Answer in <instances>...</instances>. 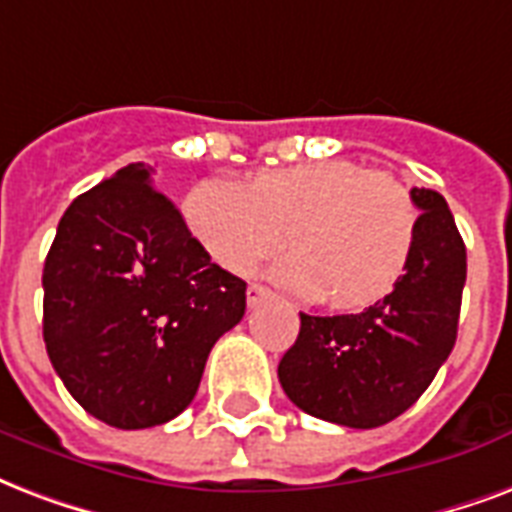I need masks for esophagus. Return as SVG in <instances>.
<instances>
[{
	"instance_id": "obj_1",
	"label": "esophagus",
	"mask_w": 512,
	"mask_h": 512,
	"mask_svg": "<svg viewBox=\"0 0 512 512\" xmlns=\"http://www.w3.org/2000/svg\"><path fill=\"white\" fill-rule=\"evenodd\" d=\"M268 295H271V290H268V287H263V284H249V290H247L249 308L260 306V303H263V300L268 298Z\"/></svg>"
}]
</instances>
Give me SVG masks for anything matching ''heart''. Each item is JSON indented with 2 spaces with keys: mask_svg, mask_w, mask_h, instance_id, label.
Instances as JSON below:
<instances>
[{
  "mask_svg": "<svg viewBox=\"0 0 512 512\" xmlns=\"http://www.w3.org/2000/svg\"><path fill=\"white\" fill-rule=\"evenodd\" d=\"M187 222L214 263L249 273L290 244L287 287L335 308H365L403 279L419 233L408 187L351 161H308L260 171L252 187L209 179L187 198Z\"/></svg>",
  "mask_w": 512,
  "mask_h": 512,
  "instance_id": "heart-1",
  "label": "heart"
}]
</instances>
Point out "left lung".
<instances>
[{
	"label": "left lung",
	"instance_id": "obj_1",
	"mask_svg": "<svg viewBox=\"0 0 512 512\" xmlns=\"http://www.w3.org/2000/svg\"><path fill=\"white\" fill-rule=\"evenodd\" d=\"M419 233L403 279L360 314H300L279 381L300 411L373 429L408 411L456 343L467 249L446 198L413 187Z\"/></svg>",
	"mask_w": 512,
	"mask_h": 512
}]
</instances>
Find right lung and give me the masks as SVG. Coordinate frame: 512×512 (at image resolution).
<instances>
[{"mask_svg":"<svg viewBox=\"0 0 512 512\" xmlns=\"http://www.w3.org/2000/svg\"><path fill=\"white\" fill-rule=\"evenodd\" d=\"M150 174L131 163L77 195L42 271L50 362L69 395L117 429L185 411L212 346L247 308V282L212 263Z\"/></svg>","mask_w":512,"mask_h":512,"instance_id":"right-lung-1","label":"right lung"}]
</instances>
